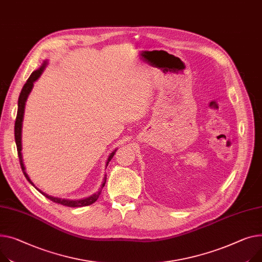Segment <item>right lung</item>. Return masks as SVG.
I'll use <instances>...</instances> for the list:
<instances>
[{
  "mask_svg": "<svg viewBox=\"0 0 262 262\" xmlns=\"http://www.w3.org/2000/svg\"><path fill=\"white\" fill-rule=\"evenodd\" d=\"M47 65V61H44L43 64L37 69V71H34L30 77L28 78V80L26 81V83L24 84L23 89L21 91V94H20V97H19V101H17V113H16V118H15V123H14V140H15V144H16V149H17V156H19V160H20V164H21V167H22V170H23V173L24 176L26 177V179L28 180V182L30 184H32L34 186V184L32 183V181L29 179L27 172L25 171V166H24V163H23V159H22V124H23V117H24V110H25V104H26V101H27V98L32 90L33 87V83L34 81H37L40 76L42 75V73L44 72V69ZM117 149H115L110 156H108V159L106 161V165L110 163V161L112 160V158L114 157L115 152H116ZM105 182H106V175L105 177H104V180H103V183L101 185V188L100 190L98 191V193L87 197V198H84V199H80V200H68V199H61V198H57V197H52V196H48L47 194L43 193V191H41L39 188H37L40 193H42V195H44L46 198H48L49 200H51L52 202H56V203H59V204H62V205H65V206H69V207H81V206H87V205H91L93 204L95 201H97V199L99 198L101 191H102V188L104 187V185H105Z\"/></svg>",
  "mask_w": 262,
  "mask_h": 262,
  "instance_id": "right-lung-1",
  "label": "right lung"
}]
</instances>
